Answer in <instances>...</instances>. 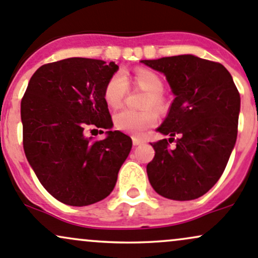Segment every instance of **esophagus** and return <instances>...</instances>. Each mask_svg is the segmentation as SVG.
I'll list each match as a JSON object with an SVG mask.
<instances>
[{
    "instance_id": "1",
    "label": "esophagus",
    "mask_w": 258,
    "mask_h": 258,
    "mask_svg": "<svg viewBox=\"0 0 258 258\" xmlns=\"http://www.w3.org/2000/svg\"><path fill=\"white\" fill-rule=\"evenodd\" d=\"M141 144H144V140H141V139L139 138H133V145H134V146H138V145Z\"/></svg>"
}]
</instances>
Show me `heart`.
Here are the masks:
<instances>
[{
	"label": "heart",
	"instance_id": "heart-1",
	"mask_svg": "<svg viewBox=\"0 0 258 258\" xmlns=\"http://www.w3.org/2000/svg\"><path fill=\"white\" fill-rule=\"evenodd\" d=\"M134 80L140 88L149 92L146 100V107H156L160 108L162 106L161 94L163 92V83L157 74L149 69H138L134 73ZM129 90V83L126 77L121 72H117L107 80L103 97L109 107H118L123 102ZM113 121L115 128L132 135L143 134L144 130L157 121V114L153 109L146 111H134L130 108H123L114 114Z\"/></svg>",
	"mask_w": 258,
	"mask_h": 258
}]
</instances>
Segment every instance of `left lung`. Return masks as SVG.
<instances>
[{"instance_id":"obj_1","label":"left lung","mask_w":258,"mask_h":258,"mask_svg":"<svg viewBox=\"0 0 258 258\" xmlns=\"http://www.w3.org/2000/svg\"><path fill=\"white\" fill-rule=\"evenodd\" d=\"M166 75L175 98L157 130L167 139L152 143L147 176L166 199L189 201L205 195L227 167L238 137L240 95L221 63L192 54L144 59ZM177 137L176 147L169 143Z\"/></svg>"}]
</instances>
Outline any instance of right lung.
<instances>
[{"instance_id": "right-lung-1", "label": "right lung", "mask_w": 258, "mask_h": 258, "mask_svg": "<svg viewBox=\"0 0 258 258\" xmlns=\"http://www.w3.org/2000/svg\"><path fill=\"white\" fill-rule=\"evenodd\" d=\"M117 71L114 62L80 57L47 63L33 74L22 98L27 160L42 186L69 206L107 198L132 150V139L119 130H110L103 141L85 137L88 126L113 125L103 90Z\"/></svg>"}]
</instances>
